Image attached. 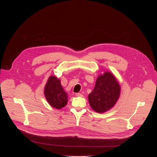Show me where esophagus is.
<instances>
[{
    "instance_id": "obj_1",
    "label": "esophagus",
    "mask_w": 157,
    "mask_h": 157,
    "mask_svg": "<svg viewBox=\"0 0 157 157\" xmlns=\"http://www.w3.org/2000/svg\"><path fill=\"white\" fill-rule=\"evenodd\" d=\"M76 95L77 97H83V95H82V94H80V93H76Z\"/></svg>"
}]
</instances>
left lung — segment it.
<instances>
[{
  "label": "left lung",
  "instance_id": "8db88e82",
  "mask_svg": "<svg viewBox=\"0 0 157 157\" xmlns=\"http://www.w3.org/2000/svg\"><path fill=\"white\" fill-rule=\"evenodd\" d=\"M120 94V86L111 72H105L98 77L94 89L88 95L91 108L97 113H104L116 104Z\"/></svg>",
  "mask_w": 157,
  "mask_h": 157
}]
</instances>
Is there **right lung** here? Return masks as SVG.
Masks as SVG:
<instances>
[{
    "instance_id": "right-lung-1",
    "label": "right lung",
    "mask_w": 157,
    "mask_h": 157,
    "mask_svg": "<svg viewBox=\"0 0 157 157\" xmlns=\"http://www.w3.org/2000/svg\"><path fill=\"white\" fill-rule=\"evenodd\" d=\"M44 95L48 103L56 109L65 106L68 101L67 94L63 89L60 79L55 76L49 78L45 86Z\"/></svg>"
}]
</instances>
